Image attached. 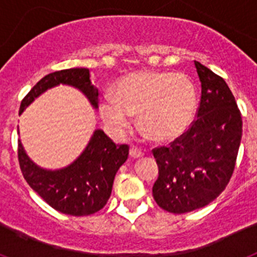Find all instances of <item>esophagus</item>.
<instances>
[{
    "instance_id": "obj_1",
    "label": "esophagus",
    "mask_w": 257,
    "mask_h": 257,
    "mask_svg": "<svg viewBox=\"0 0 257 257\" xmlns=\"http://www.w3.org/2000/svg\"><path fill=\"white\" fill-rule=\"evenodd\" d=\"M130 156L133 157V158H140V157H143V152L140 151V149L136 148V147H133V148L130 149Z\"/></svg>"
}]
</instances>
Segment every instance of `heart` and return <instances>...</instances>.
Returning a JSON list of instances; mask_svg holds the SVG:
<instances>
[{
  "mask_svg": "<svg viewBox=\"0 0 257 257\" xmlns=\"http://www.w3.org/2000/svg\"><path fill=\"white\" fill-rule=\"evenodd\" d=\"M197 109V91L185 74L138 70L122 77L113 100L100 104V115L115 134L138 115L140 133L156 143L172 142L189 128Z\"/></svg>",
  "mask_w": 257,
  "mask_h": 257,
  "instance_id": "b5f03b06",
  "label": "heart"
}]
</instances>
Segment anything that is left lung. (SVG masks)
Returning a JSON list of instances; mask_svg holds the SVG:
<instances>
[{
    "instance_id": "left-lung-1",
    "label": "left lung",
    "mask_w": 257,
    "mask_h": 257,
    "mask_svg": "<svg viewBox=\"0 0 257 257\" xmlns=\"http://www.w3.org/2000/svg\"><path fill=\"white\" fill-rule=\"evenodd\" d=\"M201 103L188 131L153 149L158 179L153 198L167 212L205 207L225 189L234 171L242 138V117L230 88L220 76L194 61Z\"/></svg>"
}]
</instances>
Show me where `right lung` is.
<instances>
[{"mask_svg":"<svg viewBox=\"0 0 257 257\" xmlns=\"http://www.w3.org/2000/svg\"><path fill=\"white\" fill-rule=\"evenodd\" d=\"M68 85L82 91L95 109L97 88L91 83L87 68H72L50 73L40 79L20 104L19 114L49 88ZM128 157V145H115L101 130H95L85 151L69 166L46 170L27 156L19 140L18 158L29 187L56 211L72 216H87L104 207L112 193L118 169Z\"/></svg>","mask_w":257,"mask_h":257,"instance_id":"1","label":"right lung"}]
</instances>
